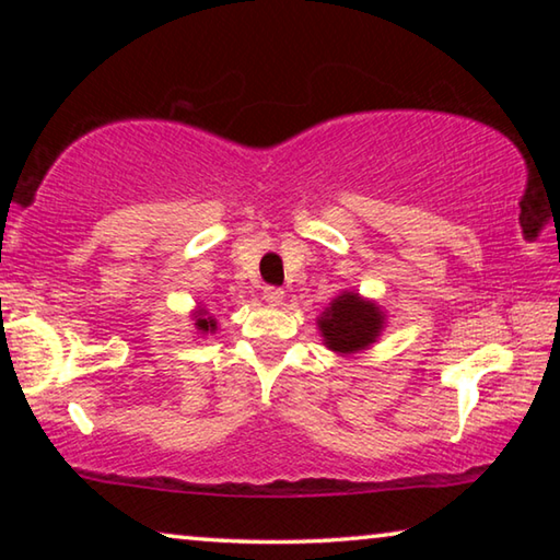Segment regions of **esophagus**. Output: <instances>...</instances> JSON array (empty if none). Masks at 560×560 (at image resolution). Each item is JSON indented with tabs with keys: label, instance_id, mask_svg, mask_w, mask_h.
I'll list each match as a JSON object with an SVG mask.
<instances>
[{
	"label": "esophagus",
	"instance_id": "esophagus-1",
	"mask_svg": "<svg viewBox=\"0 0 560 560\" xmlns=\"http://www.w3.org/2000/svg\"><path fill=\"white\" fill-rule=\"evenodd\" d=\"M264 299H267L269 306H281L283 291L277 289V287H267V289H264Z\"/></svg>",
	"mask_w": 560,
	"mask_h": 560
}]
</instances>
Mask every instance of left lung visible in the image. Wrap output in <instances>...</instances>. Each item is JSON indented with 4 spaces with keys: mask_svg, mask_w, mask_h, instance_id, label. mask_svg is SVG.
<instances>
[{
    "mask_svg": "<svg viewBox=\"0 0 560 560\" xmlns=\"http://www.w3.org/2000/svg\"><path fill=\"white\" fill-rule=\"evenodd\" d=\"M385 314L373 301H365L353 291H343L330 301V306L318 318V330L328 350L338 355H350L365 350L381 336Z\"/></svg>",
    "mask_w": 560,
    "mask_h": 560,
    "instance_id": "1",
    "label": "left lung"
}]
</instances>
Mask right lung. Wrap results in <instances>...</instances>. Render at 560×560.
<instances>
[{"label": "right lung", "mask_w": 560, "mask_h": 560, "mask_svg": "<svg viewBox=\"0 0 560 560\" xmlns=\"http://www.w3.org/2000/svg\"><path fill=\"white\" fill-rule=\"evenodd\" d=\"M195 328L200 330V334H214V330H217V320H214L210 314H207L205 308H200V311H197V314H195Z\"/></svg>", "instance_id": "right-lung-1"}]
</instances>
